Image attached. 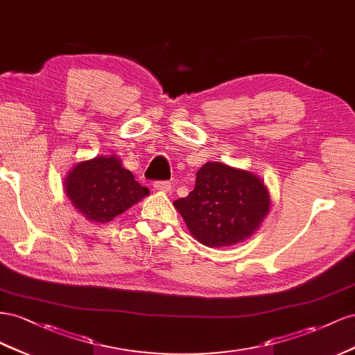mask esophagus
<instances>
[{
  "label": "esophagus",
  "instance_id": "34e87169",
  "mask_svg": "<svg viewBox=\"0 0 355 355\" xmlns=\"http://www.w3.org/2000/svg\"><path fill=\"white\" fill-rule=\"evenodd\" d=\"M153 187H155V190L162 191V193H171V190H172V186H171V183H168V181H156Z\"/></svg>",
  "mask_w": 355,
  "mask_h": 355
}]
</instances>
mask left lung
<instances>
[{"label": "left lung", "instance_id": "left-lung-1", "mask_svg": "<svg viewBox=\"0 0 355 355\" xmlns=\"http://www.w3.org/2000/svg\"><path fill=\"white\" fill-rule=\"evenodd\" d=\"M190 234L209 248L244 242L269 214L270 196L261 178L247 169L207 162L195 189L174 202Z\"/></svg>", "mask_w": 355, "mask_h": 355}]
</instances>
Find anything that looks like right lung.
<instances>
[{
  "instance_id": "right-lung-1",
  "label": "right lung",
  "mask_w": 355,
  "mask_h": 355,
  "mask_svg": "<svg viewBox=\"0 0 355 355\" xmlns=\"http://www.w3.org/2000/svg\"><path fill=\"white\" fill-rule=\"evenodd\" d=\"M64 189L87 221L105 225L148 195L116 155L82 160L68 172Z\"/></svg>"
}]
</instances>
